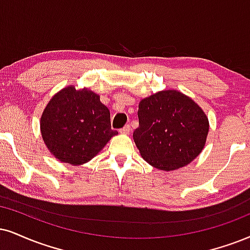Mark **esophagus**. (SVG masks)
Returning <instances> with one entry per match:
<instances>
[{
    "label": "esophagus",
    "instance_id": "esophagus-1",
    "mask_svg": "<svg viewBox=\"0 0 250 250\" xmlns=\"http://www.w3.org/2000/svg\"><path fill=\"white\" fill-rule=\"evenodd\" d=\"M130 131H131V126L130 125H125L124 127L120 128V130H119V132L122 134H128V133H130Z\"/></svg>",
    "mask_w": 250,
    "mask_h": 250
}]
</instances>
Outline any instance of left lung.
Masks as SVG:
<instances>
[{"instance_id": "1", "label": "left lung", "mask_w": 250, "mask_h": 250, "mask_svg": "<svg viewBox=\"0 0 250 250\" xmlns=\"http://www.w3.org/2000/svg\"><path fill=\"white\" fill-rule=\"evenodd\" d=\"M139 127L133 139L145 161L160 170L182 168L199 155L208 133L200 106L177 90L144 98L138 110Z\"/></svg>"}]
</instances>
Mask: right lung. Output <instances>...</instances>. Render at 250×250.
<instances>
[{
	"instance_id": "right-lung-1",
	"label": "right lung",
	"mask_w": 250,
	"mask_h": 250,
	"mask_svg": "<svg viewBox=\"0 0 250 250\" xmlns=\"http://www.w3.org/2000/svg\"><path fill=\"white\" fill-rule=\"evenodd\" d=\"M44 143L59 161L73 166L90 161L118 132L111 130L110 111L100 96L84 88H63L40 118Z\"/></svg>"
}]
</instances>
